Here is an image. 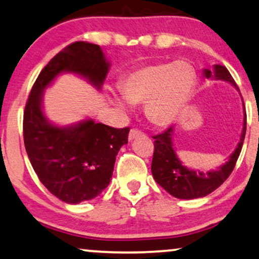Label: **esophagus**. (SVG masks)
Here are the masks:
<instances>
[{"label": "esophagus", "mask_w": 259, "mask_h": 259, "mask_svg": "<svg viewBox=\"0 0 259 259\" xmlns=\"http://www.w3.org/2000/svg\"><path fill=\"white\" fill-rule=\"evenodd\" d=\"M142 132L141 130H139V129H136V127H133L132 130H130V133H129V140H134L135 138H138V136H140V135H142Z\"/></svg>", "instance_id": "1"}]
</instances>
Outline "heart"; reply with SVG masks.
I'll return each instance as SVG.
<instances>
[{
	"label": "heart",
	"mask_w": 259,
	"mask_h": 259,
	"mask_svg": "<svg viewBox=\"0 0 259 259\" xmlns=\"http://www.w3.org/2000/svg\"><path fill=\"white\" fill-rule=\"evenodd\" d=\"M197 73L188 61L158 62L140 67L124 77L120 88L127 101L145 102L146 116L157 125H167L182 112L192 90ZM113 101L125 108L124 100L114 96Z\"/></svg>",
	"instance_id": "obj_1"
}]
</instances>
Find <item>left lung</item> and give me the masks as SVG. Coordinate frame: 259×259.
Segmentation results:
<instances>
[{
  "instance_id": "left-lung-1",
  "label": "left lung",
  "mask_w": 259,
  "mask_h": 259,
  "mask_svg": "<svg viewBox=\"0 0 259 259\" xmlns=\"http://www.w3.org/2000/svg\"><path fill=\"white\" fill-rule=\"evenodd\" d=\"M206 78L223 79L232 83L239 89L232 74L224 66L216 65L213 70H205ZM246 116V113H245ZM246 134V117L244 121L241 139L234 153L230 155V159L222 165L219 170L201 172L187 169L177 159L175 151L172 148L171 135L172 126L165 129L163 133L152 136L154 139V152L152 159V175L155 182L166 191L172 197L179 199H195L206 197L212 193L228 179L232 171L234 170L236 161L241 152L242 143Z\"/></svg>"
}]
</instances>
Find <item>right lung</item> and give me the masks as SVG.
Returning a JSON list of instances; mask_svg holds the SVG:
<instances>
[{
    "label": "right lung",
    "mask_w": 259,
    "mask_h": 259,
    "mask_svg": "<svg viewBox=\"0 0 259 259\" xmlns=\"http://www.w3.org/2000/svg\"><path fill=\"white\" fill-rule=\"evenodd\" d=\"M76 72L101 87L108 64L98 45L73 42L43 67L24 110L26 153L40 182L53 195L78 204L101 194L110 185L114 161L127 142L130 127L117 129L87 120L73 127L52 125L43 116L42 92L59 73Z\"/></svg>",
    "instance_id": "obj_1"
}]
</instances>
